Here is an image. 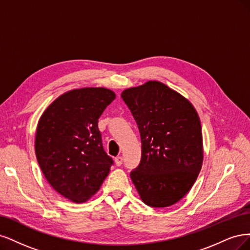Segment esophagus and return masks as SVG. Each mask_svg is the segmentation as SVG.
<instances>
[{"instance_id":"34e87169","label":"esophagus","mask_w":250,"mask_h":250,"mask_svg":"<svg viewBox=\"0 0 250 250\" xmlns=\"http://www.w3.org/2000/svg\"><path fill=\"white\" fill-rule=\"evenodd\" d=\"M115 164H116L117 166L122 165V164H123V157H120V156L116 157V158H115Z\"/></svg>"}]
</instances>
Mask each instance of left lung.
<instances>
[{"mask_svg": "<svg viewBox=\"0 0 250 250\" xmlns=\"http://www.w3.org/2000/svg\"><path fill=\"white\" fill-rule=\"evenodd\" d=\"M122 98L141 137L140 164L131 179L146 205L172 206L187 194L203 165L198 114L183 95L158 81L127 88Z\"/></svg>", "mask_w": 250, "mask_h": 250, "instance_id": "8db88e82", "label": "left lung"}]
</instances>
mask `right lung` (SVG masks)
I'll list each match as a JSON object with an SVG mask.
<instances>
[{
    "label": "right lung",
    "mask_w": 250,
    "mask_h": 250,
    "mask_svg": "<svg viewBox=\"0 0 250 250\" xmlns=\"http://www.w3.org/2000/svg\"><path fill=\"white\" fill-rule=\"evenodd\" d=\"M115 100L107 88H81L56 99L40 117L35 152L44 178L80 204L98 191L113 160L104 150L99 118Z\"/></svg>",
    "instance_id": "add662e5"
}]
</instances>
